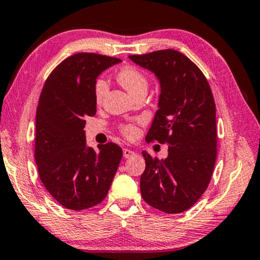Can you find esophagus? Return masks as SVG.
I'll list each match as a JSON object with an SVG mask.
<instances>
[{
    "instance_id": "esophagus-1",
    "label": "esophagus",
    "mask_w": 260,
    "mask_h": 260,
    "mask_svg": "<svg viewBox=\"0 0 260 260\" xmlns=\"http://www.w3.org/2000/svg\"><path fill=\"white\" fill-rule=\"evenodd\" d=\"M133 155H135V152L131 151V149H127V148H124L123 149V156H124L125 158H129Z\"/></svg>"
}]
</instances>
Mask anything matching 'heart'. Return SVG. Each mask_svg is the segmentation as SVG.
<instances>
[{"mask_svg":"<svg viewBox=\"0 0 260 260\" xmlns=\"http://www.w3.org/2000/svg\"><path fill=\"white\" fill-rule=\"evenodd\" d=\"M116 80L118 81V83H120L130 94H133L134 97L137 93L142 92V91H147V86H148L147 77L144 74L143 71H140L139 68L136 66H133V65L122 66L120 70L116 72ZM106 92H107L106 81L99 77V79L94 81V85H93V93H94L95 102L98 104L102 103ZM136 122H139V120H136ZM121 131L123 136L127 139H134L138 134V129L135 123H126V124L122 125Z\"/></svg>","mask_w":260,"mask_h":260,"instance_id":"heart-1","label":"heart"}]
</instances>
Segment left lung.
<instances>
[{
    "instance_id": "left-lung-1",
    "label": "left lung",
    "mask_w": 260,
    "mask_h": 260,
    "mask_svg": "<svg viewBox=\"0 0 260 260\" xmlns=\"http://www.w3.org/2000/svg\"><path fill=\"white\" fill-rule=\"evenodd\" d=\"M129 58L160 81L158 109L146 142L168 144V157L143 152L145 202L166 213L189 209L206 192L217 157L216 104L207 77L179 51L157 50Z\"/></svg>"
}]
</instances>
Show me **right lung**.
<instances>
[{
    "instance_id": "1",
    "label": "right lung",
    "mask_w": 260,
    "mask_h": 260,
    "mask_svg": "<svg viewBox=\"0 0 260 260\" xmlns=\"http://www.w3.org/2000/svg\"><path fill=\"white\" fill-rule=\"evenodd\" d=\"M118 58L80 52L50 73L36 111L35 161L40 179L52 198L70 210H85L106 198L122 158L114 143L85 144V118L93 116V85Z\"/></svg>"
}]
</instances>
